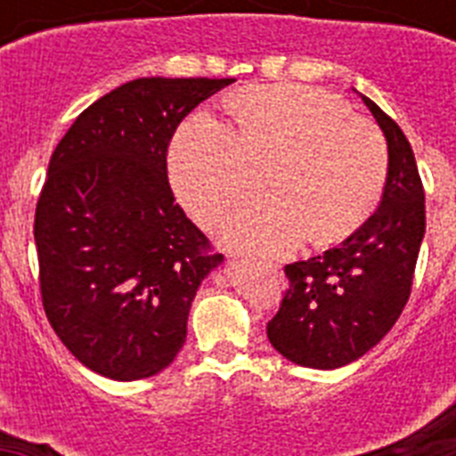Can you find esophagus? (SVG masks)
<instances>
[{
	"mask_svg": "<svg viewBox=\"0 0 456 456\" xmlns=\"http://www.w3.org/2000/svg\"><path fill=\"white\" fill-rule=\"evenodd\" d=\"M260 265V267H265V269H269V272H276L278 269V265H273V263H257Z\"/></svg>",
	"mask_w": 456,
	"mask_h": 456,
	"instance_id": "34e87169",
	"label": "esophagus"
}]
</instances>
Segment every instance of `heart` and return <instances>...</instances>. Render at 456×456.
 <instances>
[{
    "mask_svg": "<svg viewBox=\"0 0 456 456\" xmlns=\"http://www.w3.org/2000/svg\"><path fill=\"white\" fill-rule=\"evenodd\" d=\"M240 134L209 114L180 125L168 151L173 187L200 224L216 225L269 171V199L232 216L224 240L256 253H283L310 235L347 240L377 209L388 151L372 123L320 88L257 86L231 102Z\"/></svg>",
    "mask_w": 456,
    "mask_h": 456,
    "instance_id": "heart-1",
    "label": "heart"
}]
</instances>
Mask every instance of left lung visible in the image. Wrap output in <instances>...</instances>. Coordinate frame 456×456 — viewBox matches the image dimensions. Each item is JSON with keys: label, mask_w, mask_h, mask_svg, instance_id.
Instances as JSON below:
<instances>
[{"label": "left lung", "mask_w": 456, "mask_h": 456, "mask_svg": "<svg viewBox=\"0 0 456 456\" xmlns=\"http://www.w3.org/2000/svg\"><path fill=\"white\" fill-rule=\"evenodd\" d=\"M361 98L388 146L381 203L338 248L285 265L289 288L267 324L273 349L313 370L352 363L393 329L425 237V189L409 139L372 100Z\"/></svg>", "instance_id": "obj_1"}]
</instances>
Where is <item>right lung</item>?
Listing matches in <instances>:
<instances>
[{
	"instance_id": "obj_1",
	"label": "right lung",
	"mask_w": 456,
	"mask_h": 456,
	"mask_svg": "<svg viewBox=\"0 0 456 456\" xmlns=\"http://www.w3.org/2000/svg\"><path fill=\"white\" fill-rule=\"evenodd\" d=\"M235 79L141 77L84 109L36 205L40 294L79 363L136 381L173 363L196 289L224 260L175 203L173 132Z\"/></svg>"
}]
</instances>
